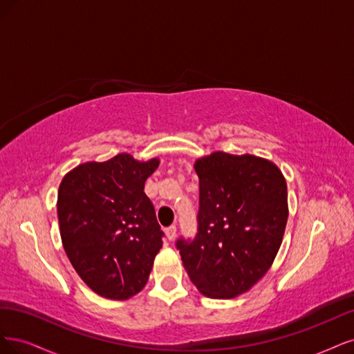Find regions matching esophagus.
Wrapping results in <instances>:
<instances>
[{
    "label": "esophagus",
    "mask_w": 354,
    "mask_h": 354,
    "mask_svg": "<svg viewBox=\"0 0 354 354\" xmlns=\"http://www.w3.org/2000/svg\"><path fill=\"white\" fill-rule=\"evenodd\" d=\"M165 234H166V236H167L169 241H174V238L176 236V226H175V225H170V226H167L166 230H165Z\"/></svg>",
    "instance_id": "1"
}]
</instances>
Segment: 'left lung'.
<instances>
[{
  "label": "left lung",
  "mask_w": 354,
  "mask_h": 354,
  "mask_svg": "<svg viewBox=\"0 0 354 354\" xmlns=\"http://www.w3.org/2000/svg\"><path fill=\"white\" fill-rule=\"evenodd\" d=\"M200 180L197 235L176 248L191 282L210 299H234L265 277L288 219L287 182L277 165L223 151L194 165Z\"/></svg>",
  "instance_id": "left-lung-1"
}]
</instances>
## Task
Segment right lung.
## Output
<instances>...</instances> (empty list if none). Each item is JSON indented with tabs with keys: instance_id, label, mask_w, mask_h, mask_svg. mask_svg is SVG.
Returning <instances> with one entry per match:
<instances>
[{
	"instance_id": "add662e5",
	"label": "right lung",
	"mask_w": 354,
	"mask_h": 354,
	"mask_svg": "<svg viewBox=\"0 0 354 354\" xmlns=\"http://www.w3.org/2000/svg\"><path fill=\"white\" fill-rule=\"evenodd\" d=\"M158 163L122 153L79 165L62 180L57 214L64 252L101 297L127 300L150 277L165 234L144 185Z\"/></svg>"
}]
</instances>
